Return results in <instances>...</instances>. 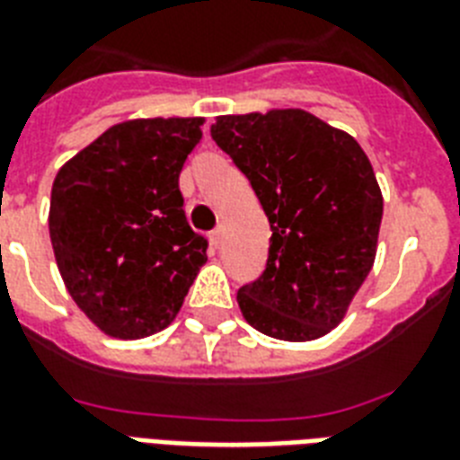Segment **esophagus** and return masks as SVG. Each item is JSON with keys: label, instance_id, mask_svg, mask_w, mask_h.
<instances>
[{"label": "esophagus", "instance_id": "34e87169", "mask_svg": "<svg viewBox=\"0 0 460 460\" xmlns=\"http://www.w3.org/2000/svg\"><path fill=\"white\" fill-rule=\"evenodd\" d=\"M222 238H224V231H222V226H219V229H215L212 231V234H209V241H212V245H219L222 243Z\"/></svg>", "mask_w": 460, "mask_h": 460}]
</instances>
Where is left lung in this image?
Instances as JSON below:
<instances>
[{
  "label": "left lung",
  "mask_w": 460,
  "mask_h": 460,
  "mask_svg": "<svg viewBox=\"0 0 460 460\" xmlns=\"http://www.w3.org/2000/svg\"><path fill=\"white\" fill-rule=\"evenodd\" d=\"M212 138L251 181L270 219L262 277L236 301L281 341H313L346 317L377 255L382 190L358 140L305 110L226 114Z\"/></svg>",
  "instance_id": "1"
}]
</instances>
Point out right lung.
Masks as SVG:
<instances>
[{
	"mask_svg": "<svg viewBox=\"0 0 460 460\" xmlns=\"http://www.w3.org/2000/svg\"><path fill=\"white\" fill-rule=\"evenodd\" d=\"M202 124L128 119L54 176V260L75 305L107 336L133 341L169 327L208 262V241L188 226L179 190Z\"/></svg>",
	"mask_w": 460,
	"mask_h": 460,
	"instance_id": "obj_1",
	"label": "right lung"
}]
</instances>
